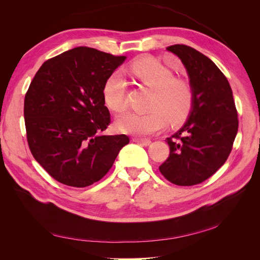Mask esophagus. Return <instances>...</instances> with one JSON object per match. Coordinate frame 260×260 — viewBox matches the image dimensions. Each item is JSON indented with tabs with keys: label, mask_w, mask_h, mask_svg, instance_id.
Here are the masks:
<instances>
[{
	"label": "esophagus",
	"mask_w": 260,
	"mask_h": 260,
	"mask_svg": "<svg viewBox=\"0 0 260 260\" xmlns=\"http://www.w3.org/2000/svg\"><path fill=\"white\" fill-rule=\"evenodd\" d=\"M133 141H135L136 143H139L141 145H148L149 143H151V140L148 139H141V138H133L132 139Z\"/></svg>",
	"instance_id": "1"
}]
</instances>
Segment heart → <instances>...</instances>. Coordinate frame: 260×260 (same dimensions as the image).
<instances>
[{
    "mask_svg": "<svg viewBox=\"0 0 260 260\" xmlns=\"http://www.w3.org/2000/svg\"><path fill=\"white\" fill-rule=\"evenodd\" d=\"M129 72L136 79L153 91L148 113L129 112L117 120V128L131 135L147 136L166 127L183 123L190 116L195 92L191 81L176 77L170 67L152 56H142L132 61ZM127 82L119 74H112L103 85L106 106L115 113L125 108Z\"/></svg>",
    "mask_w": 260,
    "mask_h": 260,
    "instance_id": "1",
    "label": "heart"
}]
</instances>
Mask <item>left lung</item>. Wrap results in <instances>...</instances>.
I'll list each match as a JSON object with an SVG mask.
<instances>
[{"mask_svg": "<svg viewBox=\"0 0 260 260\" xmlns=\"http://www.w3.org/2000/svg\"><path fill=\"white\" fill-rule=\"evenodd\" d=\"M182 60L194 88L188 120L167 138L170 153L160 166L169 182L191 186L210 178L229 157L239 128L229 81L207 56L184 44L167 48Z\"/></svg>", "mask_w": 260, "mask_h": 260, "instance_id": "left-lung-1", "label": "left lung"}]
</instances>
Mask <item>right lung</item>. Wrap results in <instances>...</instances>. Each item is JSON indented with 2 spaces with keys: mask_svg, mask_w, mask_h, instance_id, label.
<instances>
[{
  "mask_svg": "<svg viewBox=\"0 0 260 260\" xmlns=\"http://www.w3.org/2000/svg\"><path fill=\"white\" fill-rule=\"evenodd\" d=\"M124 59L79 46L44 61L31 81L23 106L28 145L58 182H98L129 143L125 135H100L111 123L103 85Z\"/></svg>",
  "mask_w": 260,
  "mask_h": 260,
  "instance_id": "obj_1",
  "label": "right lung"
}]
</instances>
